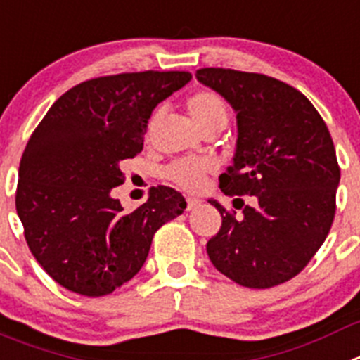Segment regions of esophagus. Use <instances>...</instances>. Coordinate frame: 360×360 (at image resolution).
I'll list each match as a JSON object with an SVG mask.
<instances>
[{
  "mask_svg": "<svg viewBox=\"0 0 360 360\" xmlns=\"http://www.w3.org/2000/svg\"><path fill=\"white\" fill-rule=\"evenodd\" d=\"M186 202H187V210H193L200 205V200H196V198L189 196V198H186Z\"/></svg>",
  "mask_w": 360,
  "mask_h": 360,
  "instance_id": "obj_1",
  "label": "esophagus"
}]
</instances>
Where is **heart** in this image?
Segmentation results:
<instances>
[{
	"mask_svg": "<svg viewBox=\"0 0 360 360\" xmlns=\"http://www.w3.org/2000/svg\"><path fill=\"white\" fill-rule=\"evenodd\" d=\"M186 108L189 112L191 120L203 134L221 131L229 123V105L214 91H198L191 94L186 100ZM155 117L157 115L151 117L148 131H151V128H153ZM212 162L202 160V158H178L166 167L164 176L182 189L198 191L203 186L205 176L212 171Z\"/></svg>",
	"mask_w": 360,
	"mask_h": 360,
	"instance_id": "1",
	"label": "heart"
}]
</instances>
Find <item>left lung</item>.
<instances>
[{"label":"left lung","instance_id":"obj_1","mask_svg":"<svg viewBox=\"0 0 360 360\" xmlns=\"http://www.w3.org/2000/svg\"><path fill=\"white\" fill-rule=\"evenodd\" d=\"M196 78L232 105L239 131L219 187L243 214L209 200L223 217L209 259L239 285L275 288L298 275L330 232L341 178L334 141L314 105L276 78L225 68L198 69Z\"/></svg>","mask_w":360,"mask_h":360}]
</instances>
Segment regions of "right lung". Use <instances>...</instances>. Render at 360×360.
<instances>
[{
    "label": "right lung",
    "mask_w": 360,
    "mask_h": 360,
    "mask_svg": "<svg viewBox=\"0 0 360 360\" xmlns=\"http://www.w3.org/2000/svg\"><path fill=\"white\" fill-rule=\"evenodd\" d=\"M187 71L121 72L82 82L51 105L19 164L15 209L42 269L77 295H110L134 278L164 223L187 207L166 186L124 212L110 196L121 164L143 151L151 112Z\"/></svg>",
    "instance_id": "1"
}]
</instances>
